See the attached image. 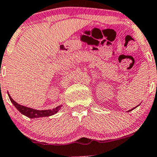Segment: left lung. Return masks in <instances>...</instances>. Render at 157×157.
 Segmentation results:
<instances>
[{"instance_id": "8db88e82", "label": "left lung", "mask_w": 157, "mask_h": 157, "mask_svg": "<svg viewBox=\"0 0 157 157\" xmlns=\"http://www.w3.org/2000/svg\"><path fill=\"white\" fill-rule=\"evenodd\" d=\"M139 105H140V104H139ZM139 105H138V106H139ZM137 106H135V107H134V108H133V109H129V110H128V112H130V111L133 110V109H135V108H136V107H137Z\"/></svg>"}]
</instances>
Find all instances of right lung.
<instances>
[{"label":"right lung","instance_id":"1","mask_svg":"<svg viewBox=\"0 0 157 157\" xmlns=\"http://www.w3.org/2000/svg\"><path fill=\"white\" fill-rule=\"evenodd\" d=\"M8 96H9L10 100L11 102L13 103V104L14 105L16 108L24 116H27V117L30 118V119H34V118H40V117H45V116H51L53 115L56 114L58 111L60 109L62 105H59V106H56V108L51 109H44V110H38V109H32V108L27 107V106H22V105L19 104L16 102L15 101L12 99V98L10 97V94L8 93Z\"/></svg>","mask_w":157,"mask_h":157}]
</instances>
